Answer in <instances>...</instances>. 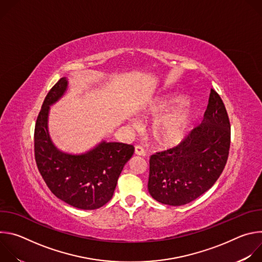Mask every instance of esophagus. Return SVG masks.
Here are the masks:
<instances>
[{
  "label": "esophagus",
  "instance_id": "obj_1",
  "mask_svg": "<svg viewBox=\"0 0 262 262\" xmlns=\"http://www.w3.org/2000/svg\"><path fill=\"white\" fill-rule=\"evenodd\" d=\"M135 154L137 155V156H141V157H144L146 154H145V150H144V148L142 147V146H140V145H137L136 147H135Z\"/></svg>",
  "mask_w": 262,
  "mask_h": 262
}]
</instances>
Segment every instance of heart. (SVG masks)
Instances as JSON below:
<instances>
[{
	"label": "heart",
	"instance_id": "1",
	"mask_svg": "<svg viewBox=\"0 0 262 262\" xmlns=\"http://www.w3.org/2000/svg\"><path fill=\"white\" fill-rule=\"evenodd\" d=\"M184 101L180 95H164L142 106V117L157 118L151 126V136L158 145L173 147L183 140L195 117L194 107Z\"/></svg>",
	"mask_w": 262,
	"mask_h": 262
}]
</instances>
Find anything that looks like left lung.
<instances>
[{"mask_svg":"<svg viewBox=\"0 0 262 262\" xmlns=\"http://www.w3.org/2000/svg\"><path fill=\"white\" fill-rule=\"evenodd\" d=\"M230 136L226 107L211 89L202 123L176 147L150 157L149 194L172 206L188 204L204 194L225 168Z\"/></svg>","mask_w":262,"mask_h":262,"instance_id":"1","label":"left lung"}]
</instances>
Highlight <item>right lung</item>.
I'll return each instance as SVG.
<instances>
[{
  "mask_svg": "<svg viewBox=\"0 0 262 262\" xmlns=\"http://www.w3.org/2000/svg\"><path fill=\"white\" fill-rule=\"evenodd\" d=\"M67 78H61L48 93L34 132V151L38 170L52 193L65 203L91 210L113 197L124 165L133 157V145L101 141L91 150L71 155L61 151L49 133L50 106L66 92Z\"/></svg>",
  "mask_w": 262,
  "mask_h": 262,
  "instance_id": "add662e5",
  "label": "right lung"
}]
</instances>
